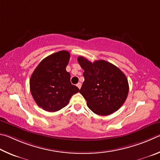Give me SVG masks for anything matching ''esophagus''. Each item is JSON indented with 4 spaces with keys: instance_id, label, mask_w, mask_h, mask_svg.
<instances>
[{
    "instance_id": "1",
    "label": "esophagus",
    "mask_w": 160,
    "mask_h": 160,
    "mask_svg": "<svg viewBox=\"0 0 160 160\" xmlns=\"http://www.w3.org/2000/svg\"><path fill=\"white\" fill-rule=\"evenodd\" d=\"M77 87L78 88H81V87H82V83H80V82H78V83H77Z\"/></svg>"
}]
</instances>
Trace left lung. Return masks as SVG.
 I'll return each mask as SVG.
<instances>
[{"mask_svg":"<svg viewBox=\"0 0 160 160\" xmlns=\"http://www.w3.org/2000/svg\"><path fill=\"white\" fill-rule=\"evenodd\" d=\"M77 60L84 70V82L79 93L86 99L89 109L103 116L118 110L127 99L129 89L124 73L103 60L91 62L80 56Z\"/></svg>","mask_w":160,"mask_h":160,"instance_id":"left-lung-1","label":"left lung"}]
</instances>
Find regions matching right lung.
<instances>
[{
  "label": "right lung",
  "instance_id": "add662e5",
  "mask_svg": "<svg viewBox=\"0 0 160 160\" xmlns=\"http://www.w3.org/2000/svg\"><path fill=\"white\" fill-rule=\"evenodd\" d=\"M70 54L61 50L44 58L30 78V91L33 100L43 110L53 112L67 105L73 95L79 91L70 82L66 71Z\"/></svg>",
  "mask_w": 160,
  "mask_h": 160
}]
</instances>
